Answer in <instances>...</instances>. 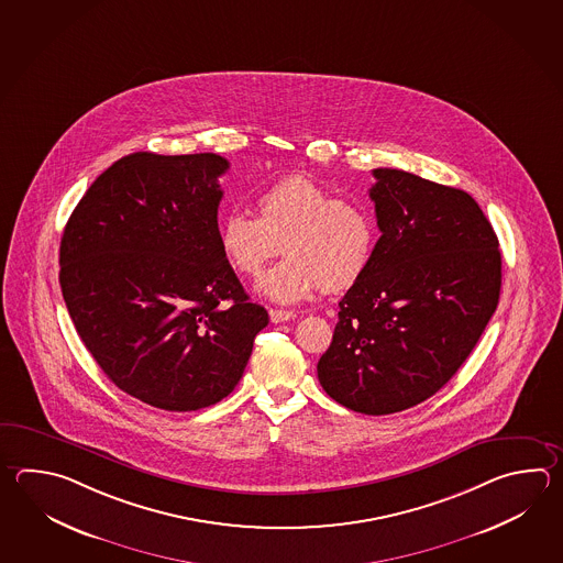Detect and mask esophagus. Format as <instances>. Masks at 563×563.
<instances>
[{
    "instance_id": "34e87169",
    "label": "esophagus",
    "mask_w": 563,
    "mask_h": 563,
    "mask_svg": "<svg viewBox=\"0 0 563 563\" xmlns=\"http://www.w3.org/2000/svg\"><path fill=\"white\" fill-rule=\"evenodd\" d=\"M268 317H271V321L276 324V322L290 321V319H295L297 314H295L292 310L271 309L268 310Z\"/></svg>"
}]
</instances>
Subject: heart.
I'll return each mask as SVG.
<instances>
[{
    "label": "heart",
    "instance_id": "heart-1",
    "mask_svg": "<svg viewBox=\"0 0 563 563\" xmlns=\"http://www.w3.org/2000/svg\"><path fill=\"white\" fill-rule=\"evenodd\" d=\"M256 217L229 210L219 219V249L242 276L261 273L278 249L285 258L264 273L258 288L276 302H300L324 288L341 292L365 275L377 246L367 207L334 198L307 174H287L254 196Z\"/></svg>",
    "mask_w": 563,
    "mask_h": 563
}]
</instances>
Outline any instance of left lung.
Here are the masks:
<instances>
[{
    "label": "left lung",
    "instance_id": "left-lung-1",
    "mask_svg": "<svg viewBox=\"0 0 563 563\" xmlns=\"http://www.w3.org/2000/svg\"><path fill=\"white\" fill-rule=\"evenodd\" d=\"M373 176L380 239L339 302L317 373L346 409L389 415L435 395L465 363L499 302L501 253L467 192L395 168Z\"/></svg>",
    "mask_w": 563,
    "mask_h": 563
}]
</instances>
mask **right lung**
<instances>
[{
	"instance_id": "obj_1",
	"label": "right lung",
	"mask_w": 563,
	"mask_h": 563,
	"mask_svg": "<svg viewBox=\"0 0 563 563\" xmlns=\"http://www.w3.org/2000/svg\"><path fill=\"white\" fill-rule=\"evenodd\" d=\"M219 154L134 152L81 196L59 244V285L118 389L198 411L239 385L268 324L220 253Z\"/></svg>"
}]
</instances>
